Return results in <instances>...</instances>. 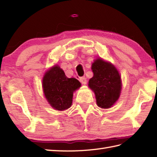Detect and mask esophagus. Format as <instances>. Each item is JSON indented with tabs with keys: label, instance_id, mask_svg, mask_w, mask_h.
Segmentation results:
<instances>
[{
	"label": "esophagus",
	"instance_id": "obj_1",
	"mask_svg": "<svg viewBox=\"0 0 157 157\" xmlns=\"http://www.w3.org/2000/svg\"><path fill=\"white\" fill-rule=\"evenodd\" d=\"M79 82H80L82 84H86L87 83L86 78L85 77H82V78H79Z\"/></svg>",
	"mask_w": 157,
	"mask_h": 157
}]
</instances>
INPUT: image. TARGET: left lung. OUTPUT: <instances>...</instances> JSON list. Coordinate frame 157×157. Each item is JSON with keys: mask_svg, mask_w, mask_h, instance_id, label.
Returning <instances> with one entry per match:
<instances>
[{"mask_svg": "<svg viewBox=\"0 0 157 157\" xmlns=\"http://www.w3.org/2000/svg\"><path fill=\"white\" fill-rule=\"evenodd\" d=\"M94 75L88 86L94 91L97 105L103 109L112 107L121 91V76L111 63L98 58L92 64Z\"/></svg>", "mask_w": 157, "mask_h": 157, "instance_id": "1", "label": "left lung"}]
</instances>
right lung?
I'll use <instances>...</instances> for the list:
<instances>
[{
    "mask_svg": "<svg viewBox=\"0 0 157 157\" xmlns=\"http://www.w3.org/2000/svg\"><path fill=\"white\" fill-rule=\"evenodd\" d=\"M75 78H67L63 69L56 65L46 72L43 79L44 94L54 109L62 111L72 104L73 93L80 87Z\"/></svg>",
    "mask_w": 157,
    "mask_h": 157,
    "instance_id": "1",
    "label": "right lung"
}]
</instances>
